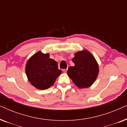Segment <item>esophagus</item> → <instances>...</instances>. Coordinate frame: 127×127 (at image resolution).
I'll list each match as a JSON object with an SVG mask.
<instances>
[{"label": "esophagus", "mask_w": 127, "mask_h": 127, "mask_svg": "<svg viewBox=\"0 0 127 127\" xmlns=\"http://www.w3.org/2000/svg\"><path fill=\"white\" fill-rule=\"evenodd\" d=\"M62 72L64 73H66L67 72V69H62Z\"/></svg>", "instance_id": "1"}]
</instances>
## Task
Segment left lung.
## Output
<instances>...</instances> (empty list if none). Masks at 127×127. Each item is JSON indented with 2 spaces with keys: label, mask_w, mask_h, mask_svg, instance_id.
<instances>
[{
  "label": "left lung",
  "mask_w": 127,
  "mask_h": 127,
  "mask_svg": "<svg viewBox=\"0 0 127 127\" xmlns=\"http://www.w3.org/2000/svg\"><path fill=\"white\" fill-rule=\"evenodd\" d=\"M72 61L74 66L69 67L67 73L79 88H87L94 83L99 72L98 65L93 55L87 50L77 52Z\"/></svg>",
  "instance_id": "8db88e82"
}]
</instances>
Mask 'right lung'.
I'll return each instance as SVG.
<instances>
[{"instance_id": "1", "label": "right lung", "mask_w": 127, "mask_h": 127, "mask_svg": "<svg viewBox=\"0 0 127 127\" xmlns=\"http://www.w3.org/2000/svg\"><path fill=\"white\" fill-rule=\"evenodd\" d=\"M49 54L39 51L26 64L25 72L29 81L39 90H46L53 86L61 74L57 62L49 58Z\"/></svg>"}]
</instances>
